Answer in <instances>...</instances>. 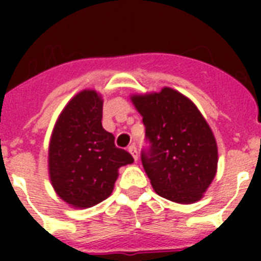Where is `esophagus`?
<instances>
[{
    "label": "esophagus",
    "instance_id": "34e87169",
    "mask_svg": "<svg viewBox=\"0 0 261 261\" xmlns=\"http://www.w3.org/2000/svg\"><path fill=\"white\" fill-rule=\"evenodd\" d=\"M127 150L130 151L131 155L134 157V160L137 161L138 160V151H137V147H135V145H130V146L127 147Z\"/></svg>",
    "mask_w": 261,
    "mask_h": 261
}]
</instances>
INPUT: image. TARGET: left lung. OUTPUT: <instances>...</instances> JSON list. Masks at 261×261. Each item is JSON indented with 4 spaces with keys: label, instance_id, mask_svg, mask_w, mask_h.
Segmentation results:
<instances>
[{
    "label": "left lung",
    "instance_id": "1",
    "mask_svg": "<svg viewBox=\"0 0 261 261\" xmlns=\"http://www.w3.org/2000/svg\"><path fill=\"white\" fill-rule=\"evenodd\" d=\"M131 101L150 142L142 165L155 192L181 204L200 200L217 173L218 146L198 107L168 87L133 94Z\"/></svg>",
    "mask_w": 261,
    "mask_h": 261
}]
</instances>
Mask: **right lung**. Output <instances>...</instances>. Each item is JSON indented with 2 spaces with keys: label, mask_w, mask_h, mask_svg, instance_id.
<instances>
[{
  "label": "right lung",
  "mask_w": 261,
  "mask_h": 261,
  "mask_svg": "<svg viewBox=\"0 0 261 261\" xmlns=\"http://www.w3.org/2000/svg\"><path fill=\"white\" fill-rule=\"evenodd\" d=\"M102 98L93 89L77 93L55 123L48 146V174L59 198L74 208H88L114 191L119 168L134 163L115 146L102 128Z\"/></svg>",
  "instance_id": "add662e5"
}]
</instances>
